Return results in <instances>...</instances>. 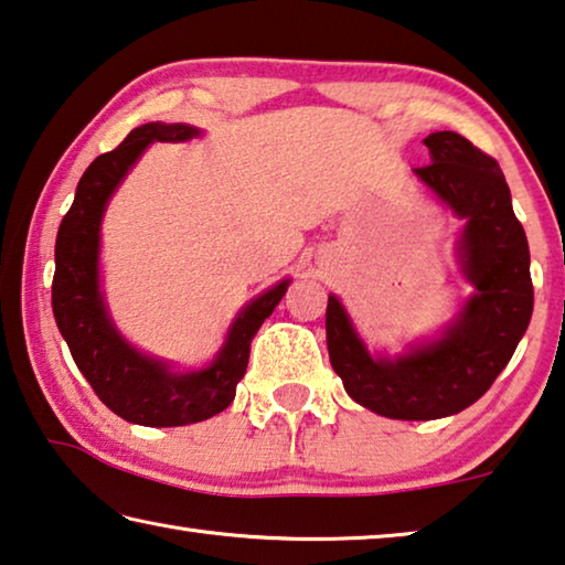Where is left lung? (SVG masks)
I'll use <instances>...</instances> for the list:
<instances>
[{"mask_svg": "<svg viewBox=\"0 0 565 565\" xmlns=\"http://www.w3.org/2000/svg\"><path fill=\"white\" fill-rule=\"evenodd\" d=\"M431 164L414 169L466 218L461 259L476 296L431 347L374 361L337 296L327 306L331 366L347 394L386 418L431 420L458 414L491 388L511 361L533 313L531 254L499 161L456 131L424 139Z\"/></svg>", "mask_w": 565, "mask_h": 565, "instance_id": "left-lung-1", "label": "left lung"}]
</instances>
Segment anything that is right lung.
I'll return each instance as SVG.
<instances>
[{
    "label": "right lung",
    "instance_id": "right-lung-1",
    "mask_svg": "<svg viewBox=\"0 0 565 565\" xmlns=\"http://www.w3.org/2000/svg\"><path fill=\"white\" fill-rule=\"evenodd\" d=\"M189 124H145L129 131L117 149L92 161L76 186L74 204L64 214L54 246L52 311L76 369L94 394L114 414L139 426H186L212 418L232 404L236 384L246 374L252 339L281 301L289 281L276 284L238 313L222 353L209 369L171 374L154 359L124 343L104 309L97 252L99 224L114 189L127 177L151 141H184L196 137Z\"/></svg>",
    "mask_w": 565,
    "mask_h": 565
}]
</instances>
